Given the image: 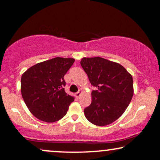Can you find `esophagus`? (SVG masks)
Listing matches in <instances>:
<instances>
[{"mask_svg":"<svg viewBox=\"0 0 160 160\" xmlns=\"http://www.w3.org/2000/svg\"><path fill=\"white\" fill-rule=\"evenodd\" d=\"M82 89H79V90L78 91V92L76 93V98H77V99L80 97V95H81V94H82Z\"/></svg>","mask_w":160,"mask_h":160,"instance_id":"obj_1","label":"esophagus"}]
</instances>
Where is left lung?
<instances>
[{
  "label": "left lung",
  "instance_id": "1",
  "mask_svg": "<svg viewBox=\"0 0 160 160\" xmlns=\"http://www.w3.org/2000/svg\"><path fill=\"white\" fill-rule=\"evenodd\" d=\"M81 65L91 84L97 88L92 92L90 106L84 108L85 117L97 126L113 123L125 111L132 100V75L119 63L100 57L82 58Z\"/></svg>",
  "mask_w": 160,
  "mask_h": 160
}]
</instances>
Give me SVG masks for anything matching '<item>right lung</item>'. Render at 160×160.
<instances>
[{
	"mask_svg": "<svg viewBox=\"0 0 160 160\" xmlns=\"http://www.w3.org/2000/svg\"><path fill=\"white\" fill-rule=\"evenodd\" d=\"M73 58H55L37 63L21 78V93L26 106L37 119L54 122L67 113L74 98L65 92L64 76Z\"/></svg>",
	"mask_w": 160,
	"mask_h": 160,
	"instance_id": "right-lung-1",
	"label": "right lung"
}]
</instances>
